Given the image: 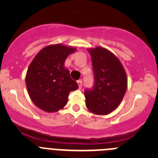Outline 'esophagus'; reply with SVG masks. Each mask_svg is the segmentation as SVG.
<instances>
[{"label":"esophagus","instance_id":"esophagus-1","mask_svg":"<svg viewBox=\"0 0 158 158\" xmlns=\"http://www.w3.org/2000/svg\"><path fill=\"white\" fill-rule=\"evenodd\" d=\"M77 85H78V86H79V88H80V89H81V87H82V81L81 80H78L77 81Z\"/></svg>","mask_w":158,"mask_h":158}]
</instances>
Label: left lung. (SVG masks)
Returning a JSON list of instances; mask_svg holds the SVG:
<instances>
[{
	"mask_svg": "<svg viewBox=\"0 0 158 158\" xmlns=\"http://www.w3.org/2000/svg\"><path fill=\"white\" fill-rule=\"evenodd\" d=\"M94 73V86L85 89V104L96 115H105L120 104L127 88V77L118 58L101 47L89 48Z\"/></svg>",
	"mask_w": 158,
	"mask_h": 158,
	"instance_id": "left-lung-1",
	"label": "left lung"
}]
</instances>
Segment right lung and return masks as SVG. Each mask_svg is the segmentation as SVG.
Returning <instances> with one entry per match:
<instances>
[{"mask_svg": "<svg viewBox=\"0 0 158 158\" xmlns=\"http://www.w3.org/2000/svg\"><path fill=\"white\" fill-rule=\"evenodd\" d=\"M75 51V47L62 44L49 45L31 62L25 82L31 100L41 110L59 111L67 104L69 93L78 89L64 66L67 57Z\"/></svg>", "mask_w": 158, "mask_h": 158, "instance_id": "1", "label": "right lung"}]
</instances>
